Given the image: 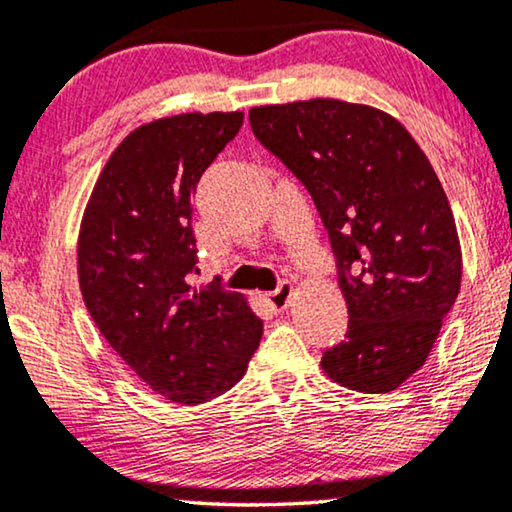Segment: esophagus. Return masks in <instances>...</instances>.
<instances>
[{"label": "esophagus", "mask_w": 512, "mask_h": 512, "mask_svg": "<svg viewBox=\"0 0 512 512\" xmlns=\"http://www.w3.org/2000/svg\"><path fill=\"white\" fill-rule=\"evenodd\" d=\"M290 297H292V283L290 281H281L278 283V288L274 292H269L267 295V302L271 306V311L281 313L288 309L290 304Z\"/></svg>", "instance_id": "esophagus-1"}]
</instances>
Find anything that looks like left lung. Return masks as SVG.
Wrapping results in <instances>:
<instances>
[{
    "label": "left lung",
    "instance_id": "obj_1",
    "mask_svg": "<svg viewBox=\"0 0 512 512\" xmlns=\"http://www.w3.org/2000/svg\"><path fill=\"white\" fill-rule=\"evenodd\" d=\"M248 119L311 194L335 255L349 327L320 365L356 391H393L424 365L459 295V236L438 175L374 107L316 98L252 107Z\"/></svg>",
    "mask_w": 512,
    "mask_h": 512
}]
</instances>
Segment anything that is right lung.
<instances>
[{
  "instance_id": "obj_1",
  "label": "right lung",
  "mask_w": 512,
  "mask_h": 512,
  "mask_svg": "<svg viewBox=\"0 0 512 512\" xmlns=\"http://www.w3.org/2000/svg\"><path fill=\"white\" fill-rule=\"evenodd\" d=\"M243 126L241 112L145 124L109 156L79 231V285L107 344L163 398L199 405L229 391L262 339L245 299L192 288V196Z\"/></svg>"
}]
</instances>
